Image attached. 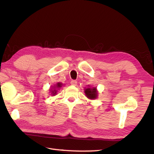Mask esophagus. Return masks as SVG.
Masks as SVG:
<instances>
[{
  "label": "esophagus",
  "instance_id": "34e87169",
  "mask_svg": "<svg viewBox=\"0 0 154 154\" xmlns=\"http://www.w3.org/2000/svg\"><path fill=\"white\" fill-rule=\"evenodd\" d=\"M77 83V81H75V80H71V84L72 85H76Z\"/></svg>",
  "mask_w": 154,
  "mask_h": 154
}]
</instances>
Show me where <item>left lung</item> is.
Wrapping results in <instances>:
<instances>
[{
    "instance_id": "left-lung-1",
    "label": "left lung",
    "mask_w": 154,
    "mask_h": 154,
    "mask_svg": "<svg viewBox=\"0 0 154 154\" xmlns=\"http://www.w3.org/2000/svg\"><path fill=\"white\" fill-rule=\"evenodd\" d=\"M85 93L87 97H88L90 99H95L97 97L98 92L97 91L96 87H89L85 89Z\"/></svg>"
}]
</instances>
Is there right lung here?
I'll list each match as a JSON object with an SVG mask.
<instances>
[{
  "label": "right lung",
  "mask_w": 154,
  "mask_h": 154,
  "mask_svg": "<svg viewBox=\"0 0 154 154\" xmlns=\"http://www.w3.org/2000/svg\"><path fill=\"white\" fill-rule=\"evenodd\" d=\"M61 87H62V83H57L56 85H55V86L53 87V89H51L50 92H51V94H52L53 95H55L57 92V90L59 89Z\"/></svg>",
  "instance_id": "add662e5"
}]
</instances>
